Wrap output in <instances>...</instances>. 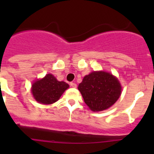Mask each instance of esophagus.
I'll list each match as a JSON object with an SVG mask.
<instances>
[{
    "instance_id": "esophagus-1",
    "label": "esophagus",
    "mask_w": 154,
    "mask_h": 154,
    "mask_svg": "<svg viewBox=\"0 0 154 154\" xmlns=\"http://www.w3.org/2000/svg\"><path fill=\"white\" fill-rule=\"evenodd\" d=\"M70 86L73 87V88H76L77 85H76V84L75 83V82H70Z\"/></svg>"
}]
</instances>
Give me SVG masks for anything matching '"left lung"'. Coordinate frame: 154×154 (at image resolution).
Segmentation results:
<instances>
[{"label": "left lung", "mask_w": 154, "mask_h": 154, "mask_svg": "<svg viewBox=\"0 0 154 154\" xmlns=\"http://www.w3.org/2000/svg\"><path fill=\"white\" fill-rule=\"evenodd\" d=\"M78 89L92 111L106 109L117 101L121 94L117 79L105 72H93L85 75Z\"/></svg>", "instance_id": "left-lung-1"}]
</instances>
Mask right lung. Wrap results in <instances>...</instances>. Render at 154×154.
I'll use <instances>...</instances> for the list:
<instances>
[{
    "label": "right lung",
    "mask_w": 154,
    "mask_h": 154,
    "mask_svg": "<svg viewBox=\"0 0 154 154\" xmlns=\"http://www.w3.org/2000/svg\"><path fill=\"white\" fill-rule=\"evenodd\" d=\"M69 87L65 82H58L51 74L38 80L32 85L31 92L34 97L42 104H51L58 101L65 89Z\"/></svg>",
    "instance_id": "obj_1"
}]
</instances>
